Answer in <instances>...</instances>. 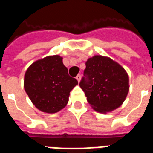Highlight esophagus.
Segmentation results:
<instances>
[{
  "mask_svg": "<svg viewBox=\"0 0 153 153\" xmlns=\"http://www.w3.org/2000/svg\"><path fill=\"white\" fill-rule=\"evenodd\" d=\"M76 80H78V82H80V79H81V76L79 75V74H78V75L76 76Z\"/></svg>",
  "mask_w": 153,
  "mask_h": 153,
  "instance_id": "1",
  "label": "esophagus"
}]
</instances>
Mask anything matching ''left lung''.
<instances>
[{
	"label": "left lung",
	"instance_id": "8db88e82",
	"mask_svg": "<svg viewBox=\"0 0 153 153\" xmlns=\"http://www.w3.org/2000/svg\"><path fill=\"white\" fill-rule=\"evenodd\" d=\"M85 65L80 87L91 107L107 113L120 107L129 92L126 71L110 57L101 55L90 57Z\"/></svg>",
	"mask_w": 153,
	"mask_h": 153
}]
</instances>
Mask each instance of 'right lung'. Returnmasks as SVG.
<instances>
[{
    "instance_id": "add662e5",
    "label": "right lung",
    "mask_w": 153,
    "mask_h": 153,
    "mask_svg": "<svg viewBox=\"0 0 153 153\" xmlns=\"http://www.w3.org/2000/svg\"><path fill=\"white\" fill-rule=\"evenodd\" d=\"M78 84L71 77L59 55L48 56L30 65L24 76V89L36 108L53 114L69 102V92Z\"/></svg>"
}]
</instances>
